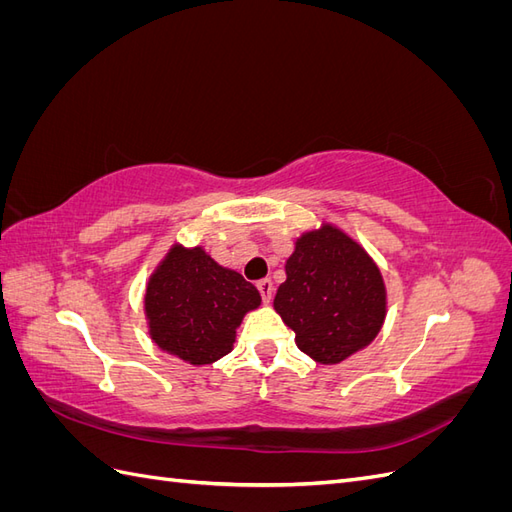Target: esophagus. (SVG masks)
Instances as JSON below:
<instances>
[{
  "mask_svg": "<svg viewBox=\"0 0 512 512\" xmlns=\"http://www.w3.org/2000/svg\"><path fill=\"white\" fill-rule=\"evenodd\" d=\"M256 286H258V292H260V297H262V303H271V299H273V282L269 280V277H265V280H260Z\"/></svg>",
  "mask_w": 512,
  "mask_h": 512,
  "instance_id": "1",
  "label": "esophagus"
}]
</instances>
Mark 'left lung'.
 Returning a JSON list of instances; mask_svg holds the SVG:
<instances>
[{
    "label": "left lung",
    "mask_w": 512,
    "mask_h": 512,
    "mask_svg": "<svg viewBox=\"0 0 512 512\" xmlns=\"http://www.w3.org/2000/svg\"><path fill=\"white\" fill-rule=\"evenodd\" d=\"M275 312L299 350L335 365L374 342L386 316L382 273L363 247L333 224L303 232L286 260Z\"/></svg>",
    "instance_id": "1"
}]
</instances>
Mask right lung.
Segmentation results:
<instances>
[{
	"label": "right lung",
	"instance_id": "obj_1",
	"mask_svg": "<svg viewBox=\"0 0 512 512\" xmlns=\"http://www.w3.org/2000/svg\"><path fill=\"white\" fill-rule=\"evenodd\" d=\"M260 292L243 275L220 267L203 247L173 245L151 273L145 316L153 344L190 365L222 359Z\"/></svg>",
	"mask_w": 512,
	"mask_h": 512
}]
</instances>
